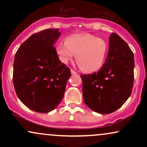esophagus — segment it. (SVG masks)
I'll return each instance as SVG.
<instances>
[{
    "instance_id": "esophagus-1",
    "label": "esophagus",
    "mask_w": 147,
    "mask_h": 147,
    "mask_svg": "<svg viewBox=\"0 0 147 147\" xmlns=\"http://www.w3.org/2000/svg\"><path fill=\"white\" fill-rule=\"evenodd\" d=\"M71 74H72V75H76V74H77V72H75V70H71Z\"/></svg>"
}]
</instances>
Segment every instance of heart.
Instances as JSON below:
<instances>
[{"instance_id":"1","label":"heart","mask_w":147,"mask_h":147,"mask_svg":"<svg viewBox=\"0 0 147 147\" xmlns=\"http://www.w3.org/2000/svg\"><path fill=\"white\" fill-rule=\"evenodd\" d=\"M55 51L61 63L67 64L73 59L84 72H93L104 65L109 52V43L104 38L90 34L67 37L65 42H59Z\"/></svg>"}]
</instances>
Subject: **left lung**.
Masks as SVG:
<instances>
[{"instance_id":"left-lung-1","label":"left lung","mask_w":147,"mask_h":147,"mask_svg":"<svg viewBox=\"0 0 147 147\" xmlns=\"http://www.w3.org/2000/svg\"><path fill=\"white\" fill-rule=\"evenodd\" d=\"M134 57L131 48L116 33L109 38V53L97 72L80 75L84 102L92 111L109 114L131 95L134 82Z\"/></svg>"}]
</instances>
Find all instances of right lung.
Returning a JSON list of instances; mask_svg holds the SVG:
<instances>
[{
    "label": "right lung",
    "instance_id": "add662e5",
    "mask_svg": "<svg viewBox=\"0 0 147 147\" xmlns=\"http://www.w3.org/2000/svg\"><path fill=\"white\" fill-rule=\"evenodd\" d=\"M60 34L58 29L34 34L15 54L13 83L16 93L27 107L36 112L46 113L58 106L71 75L54 47Z\"/></svg>",
    "mask_w": 147,
    "mask_h": 147
}]
</instances>
